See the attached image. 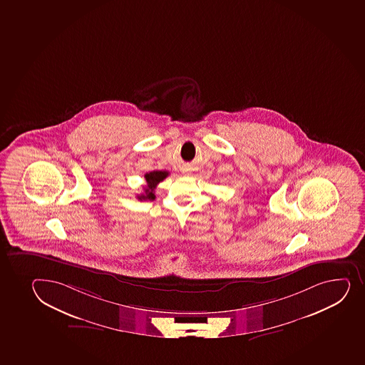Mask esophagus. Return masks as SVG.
<instances>
[{"mask_svg": "<svg viewBox=\"0 0 365 365\" xmlns=\"http://www.w3.org/2000/svg\"><path fill=\"white\" fill-rule=\"evenodd\" d=\"M185 175H189V173H185Z\"/></svg>", "mask_w": 365, "mask_h": 365, "instance_id": "obj_1", "label": "esophagus"}]
</instances>
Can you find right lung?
<instances>
[{
    "mask_svg": "<svg viewBox=\"0 0 365 365\" xmlns=\"http://www.w3.org/2000/svg\"><path fill=\"white\" fill-rule=\"evenodd\" d=\"M169 176L168 171H150V173L145 175V180H146L147 185L143 188V194L138 195V200L140 201H145V200H150L153 201L155 199L154 195V189L157 187L158 183H160L162 180H165L166 177Z\"/></svg>",
    "mask_w": 365,
    "mask_h": 365,
    "instance_id": "add662e5",
    "label": "right lung"
}]
</instances>
